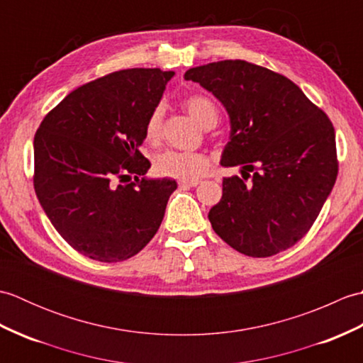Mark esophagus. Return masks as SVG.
<instances>
[{
	"mask_svg": "<svg viewBox=\"0 0 363 363\" xmlns=\"http://www.w3.org/2000/svg\"><path fill=\"white\" fill-rule=\"evenodd\" d=\"M199 184L198 179H194V181H189V179H181L179 181V187H186V189H190V187H196Z\"/></svg>",
	"mask_w": 363,
	"mask_h": 363,
	"instance_id": "34e87169",
	"label": "esophagus"
}]
</instances>
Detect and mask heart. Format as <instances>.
<instances>
[{"instance_id":"obj_1","label":"heart","mask_w":363,"mask_h":363,"mask_svg":"<svg viewBox=\"0 0 363 363\" xmlns=\"http://www.w3.org/2000/svg\"><path fill=\"white\" fill-rule=\"evenodd\" d=\"M184 106L189 113L196 120L198 125L203 128L215 126L218 121V107L212 98L206 95H190L184 99ZM162 118L164 112L162 107L156 106L148 115L145 123V137L151 143L160 140L162 135ZM211 157L203 152L194 151H176L168 150L160 152L154 160V169L160 176L179 177V179L194 181L209 172Z\"/></svg>"}]
</instances>
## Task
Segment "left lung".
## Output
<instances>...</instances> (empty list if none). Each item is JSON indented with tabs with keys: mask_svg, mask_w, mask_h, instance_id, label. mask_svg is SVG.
Segmentation results:
<instances>
[{
	"mask_svg": "<svg viewBox=\"0 0 363 363\" xmlns=\"http://www.w3.org/2000/svg\"><path fill=\"white\" fill-rule=\"evenodd\" d=\"M184 78L226 107L230 135L221 165L243 168V179H223V196L209 212L213 230L251 257L291 248L309 233L337 179L333 123L295 82L246 60L195 67Z\"/></svg>",
	"mask_w": 363,
	"mask_h": 363,
	"instance_id": "obj_1",
	"label": "left lung"
}]
</instances>
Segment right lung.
<instances>
[{"label":"right lung","instance_id":"right-lung-1","mask_svg":"<svg viewBox=\"0 0 363 363\" xmlns=\"http://www.w3.org/2000/svg\"><path fill=\"white\" fill-rule=\"evenodd\" d=\"M174 72L128 68L73 90L34 137V189L73 250L121 262L156 235L174 179H146L145 123ZM130 175L135 181L126 183Z\"/></svg>","mask_w":363,"mask_h":363}]
</instances>
